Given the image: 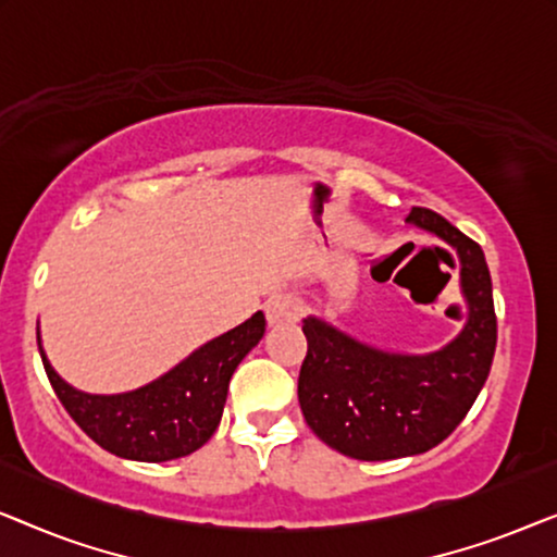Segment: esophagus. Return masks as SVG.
<instances>
[{
	"label": "esophagus",
	"mask_w": 557,
	"mask_h": 557,
	"mask_svg": "<svg viewBox=\"0 0 557 557\" xmlns=\"http://www.w3.org/2000/svg\"><path fill=\"white\" fill-rule=\"evenodd\" d=\"M299 317H301V304L299 299H294L292 294L271 296V299L265 301V319H269L271 326L292 324Z\"/></svg>",
	"instance_id": "obj_1"
}]
</instances>
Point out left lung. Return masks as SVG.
<instances>
[{"mask_svg": "<svg viewBox=\"0 0 557 557\" xmlns=\"http://www.w3.org/2000/svg\"><path fill=\"white\" fill-rule=\"evenodd\" d=\"M408 220L456 248L469 319L451 345L423 357L380 352L319 319L304 322L301 413L326 446L349 459L416 456L451 436L490 377L497 347L484 250L429 208H413Z\"/></svg>", "mask_w": 557, "mask_h": 557, "instance_id": "8db88e82", "label": "left lung"}]
</instances>
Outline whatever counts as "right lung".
<instances>
[{"instance_id": "add662e5", "label": "right lung", "mask_w": 557, "mask_h": 557, "mask_svg": "<svg viewBox=\"0 0 557 557\" xmlns=\"http://www.w3.org/2000/svg\"><path fill=\"white\" fill-rule=\"evenodd\" d=\"M265 332V317H253L197 349L147 387L124 395H88L60 380L40 347L58 400L75 423L106 451L134 461H170L208 444L215 433L235 368Z\"/></svg>"}]
</instances>
